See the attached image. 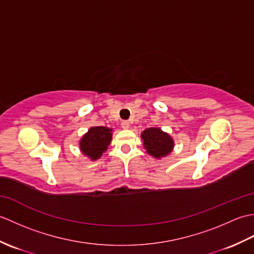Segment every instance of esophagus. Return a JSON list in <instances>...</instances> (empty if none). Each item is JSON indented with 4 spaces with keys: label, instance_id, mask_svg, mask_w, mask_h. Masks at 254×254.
I'll return each instance as SVG.
<instances>
[{
    "label": "esophagus",
    "instance_id": "1",
    "mask_svg": "<svg viewBox=\"0 0 254 254\" xmlns=\"http://www.w3.org/2000/svg\"><path fill=\"white\" fill-rule=\"evenodd\" d=\"M121 127H122V128H124V130H127V128L130 127V123H128L127 121H122Z\"/></svg>",
    "mask_w": 254,
    "mask_h": 254
}]
</instances>
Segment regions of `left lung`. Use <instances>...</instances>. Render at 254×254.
<instances>
[{
	"label": "left lung",
	"instance_id": "obj_1",
	"mask_svg": "<svg viewBox=\"0 0 254 254\" xmlns=\"http://www.w3.org/2000/svg\"><path fill=\"white\" fill-rule=\"evenodd\" d=\"M141 138L146 152L157 159L168 156L175 146L172 137L159 127L146 128L142 132Z\"/></svg>",
	"mask_w": 254,
	"mask_h": 254
}]
</instances>
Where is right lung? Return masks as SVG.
Masks as SVG:
<instances>
[{
    "label": "right lung",
    "instance_id": "add662e5",
    "mask_svg": "<svg viewBox=\"0 0 254 254\" xmlns=\"http://www.w3.org/2000/svg\"><path fill=\"white\" fill-rule=\"evenodd\" d=\"M112 138V128L93 127L79 141V149L90 160H97L104 154Z\"/></svg>",
    "mask_w": 254,
    "mask_h": 254
}]
</instances>
